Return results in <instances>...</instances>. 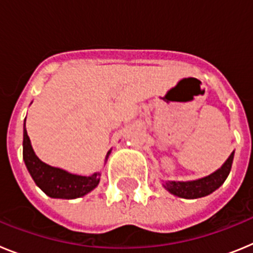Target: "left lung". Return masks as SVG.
Here are the masks:
<instances>
[{
	"instance_id": "1",
	"label": "left lung",
	"mask_w": 253,
	"mask_h": 253,
	"mask_svg": "<svg viewBox=\"0 0 253 253\" xmlns=\"http://www.w3.org/2000/svg\"><path fill=\"white\" fill-rule=\"evenodd\" d=\"M234 151L227 158L222 167H219L213 173L191 181H163V187L172 195L184 199H199L210 195L216 189L222 186L228 177L233 163Z\"/></svg>"
}]
</instances>
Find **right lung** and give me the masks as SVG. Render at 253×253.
Masks as SVG:
<instances>
[{
	"label": "right lung",
	"mask_w": 253,
	"mask_h": 253,
	"mask_svg": "<svg viewBox=\"0 0 253 253\" xmlns=\"http://www.w3.org/2000/svg\"><path fill=\"white\" fill-rule=\"evenodd\" d=\"M26 120V118H25ZM111 149L107 152V161ZM22 157L29 173L37 186L49 198L53 199H77L91 193L100 182L101 172H95L91 176L75 175L63 169L46 165L35 154L30 138L24 124V140H22Z\"/></svg>",
	"instance_id": "right-lung-1"
}]
</instances>
